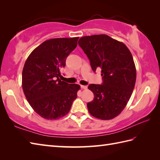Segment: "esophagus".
Instances as JSON below:
<instances>
[{"label": "esophagus", "mask_w": 160, "mask_h": 160, "mask_svg": "<svg viewBox=\"0 0 160 160\" xmlns=\"http://www.w3.org/2000/svg\"><path fill=\"white\" fill-rule=\"evenodd\" d=\"M80 87L82 88V89H87V86H86V85H80Z\"/></svg>", "instance_id": "1"}]
</instances>
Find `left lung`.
Here are the masks:
<instances>
[{
  "label": "left lung",
  "instance_id": "8db88e82",
  "mask_svg": "<svg viewBox=\"0 0 160 160\" xmlns=\"http://www.w3.org/2000/svg\"><path fill=\"white\" fill-rule=\"evenodd\" d=\"M78 45L90 60L91 69H101L103 82L88 87L94 94L89 112L100 120H111L127 106L136 81L131 53L123 42L105 34L83 36Z\"/></svg>",
  "mask_w": 160,
  "mask_h": 160
}]
</instances>
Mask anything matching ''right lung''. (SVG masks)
Masks as SVG:
<instances>
[{
  "instance_id": "add662e5",
  "label": "right lung",
  "mask_w": 160,
  "mask_h": 160,
  "mask_svg": "<svg viewBox=\"0 0 160 160\" xmlns=\"http://www.w3.org/2000/svg\"><path fill=\"white\" fill-rule=\"evenodd\" d=\"M78 38L47 40L26 60L22 74L23 92L36 113L46 120L64 117L77 98L80 85L68 84L59 77L67 57L77 47Z\"/></svg>"
}]
</instances>
